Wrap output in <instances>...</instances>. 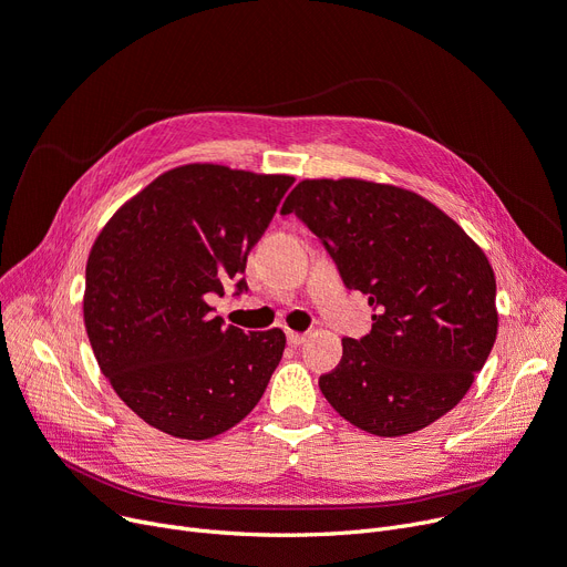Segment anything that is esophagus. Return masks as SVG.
<instances>
[{
  "label": "esophagus",
  "instance_id": "obj_1",
  "mask_svg": "<svg viewBox=\"0 0 567 567\" xmlns=\"http://www.w3.org/2000/svg\"><path fill=\"white\" fill-rule=\"evenodd\" d=\"M286 339H288V343H290V346H302V343L307 341V334L288 330V332H286Z\"/></svg>",
  "mask_w": 567,
  "mask_h": 567
}]
</instances>
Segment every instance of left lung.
Instances as JSON below:
<instances>
[{
    "mask_svg": "<svg viewBox=\"0 0 567 567\" xmlns=\"http://www.w3.org/2000/svg\"><path fill=\"white\" fill-rule=\"evenodd\" d=\"M295 212L348 288L369 295L371 332L343 339L320 392L373 436H406L452 411L498 332L496 277L477 241L420 194L362 177L302 179Z\"/></svg>",
    "mask_w": 567,
    "mask_h": 567,
    "instance_id": "8db88e82",
    "label": "left lung"
}]
</instances>
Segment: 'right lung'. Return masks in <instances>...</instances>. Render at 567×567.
<instances>
[{
	"mask_svg": "<svg viewBox=\"0 0 567 567\" xmlns=\"http://www.w3.org/2000/svg\"><path fill=\"white\" fill-rule=\"evenodd\" d=\"M292 182L221 164L177 166L128 198L96 235L85 330L107 383L150 426L205 441L260 401L284 355V330L245 334L214 318L207 298L245 275Z\"/></svg>",
	"mask_w": 567,
	"mask_h": 567,
	"instance_id": "add662e5",
	"label": "right lung"
}]
</instances>
